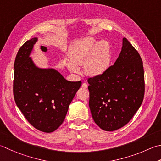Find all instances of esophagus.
<instances>
[{
	"mask_svg": "<svg viewBox=\"0 0 161 161\" xmlns=\"http://www.w3.org/2000/svg\"><path fill=\"white\" fill-rule=\"evenodd\" d=\"M81 86L84 88V89H86V88L88 87V84L87 83H83L82 85H81Z\"/></svg>",
	"mask_w": 161,
	"mask_h": 161,
	"instance_id": "esophagus-1",
	"label": "esophagus"
}]
</instances>
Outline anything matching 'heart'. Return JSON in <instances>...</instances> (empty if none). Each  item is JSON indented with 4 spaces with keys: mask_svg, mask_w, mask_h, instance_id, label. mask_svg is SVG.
Listing matches in <instances>:
<instances>
[{
    "mask_svg": "<svg viewBox=\"0 0 161 161\" xmlns=\"http://www.w3.org/2000/svg\"><path fill=\"white\" fill-rule=\"evenodd\" d=\"M70 61L67 67L71 72L79 74V66L84 65L85 73L91 77H96L104 73L111 62L109 44L105 40L96 42L92 37H86L77 40L69 51Z\"/></svg>",
    "mask_w": 161,
    "mask_h": 161,
    "instance_id": "obj_1",
    "label": "heart"
}]
</instances>
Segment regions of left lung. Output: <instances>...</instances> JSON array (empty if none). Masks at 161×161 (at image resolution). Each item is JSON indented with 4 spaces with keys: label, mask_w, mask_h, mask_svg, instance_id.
I'll return each mask as SVG.
<instances>
[{
    "label": "left lung",
    "mask_w": 161,
    "mask_h": 161,
    "mask_svg": "<svg viewBox=\"0 0 161 161\" xmlns=\"http://www.w3.org/2000/svg\"><path fill=\"white\" fill-rule=\"evenodd\" d=\"M89 108L94 121L114 131L130 121L142 103L144 72L139 53L124 37L121 52L102 75L88 79Z\"/></svg>",
    "instance_id": "left-lung-1"
}]
</instances>
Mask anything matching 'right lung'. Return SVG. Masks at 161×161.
I'll return each instance as SVG.
<instances>
[{
  "mask_svg": "<svg viewBox=\"0 0 161 161\" xmlns=\"http://www.w3.org/2000/svg\"><path fill=\"white\" fill-rule=\"evenodd\" d=\"M34 37L16 56L13 94L16 105L33 126L44 133L56 130L64 122L69 105L81 82L68 81L53 69H41L29 57Z\"/></svg>",
  "mask_w": 161,
  "mask_h": 161,
  "instance_id": "add662e5",
  "label": "right lung"
}]
</instances>
